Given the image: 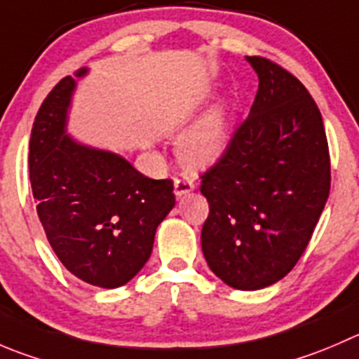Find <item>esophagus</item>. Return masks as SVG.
Wrapping results in <instances>:
<instances>
[{
	"instance_id": "34e87169",
	"label": "esophagus",
	"mask_w": 359,
	"mask_h": 359,
	"mask_svg": "<svg viewBox=\"0 0 359 359\" xmlns=\"http://www.w3.org/2000/svg\"><path fill=\"white\" fill-rule=\"evenodd\" d=\"M193 189H194V184L191 182L189 179H186V177H182V179H175V182H173V193H175L177 198L191 193Z\"/></svg>"
}]
</instances>
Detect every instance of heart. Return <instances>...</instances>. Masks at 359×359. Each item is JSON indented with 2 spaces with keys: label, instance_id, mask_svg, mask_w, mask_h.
Here are the masks:
<instances>
[{
  "label": "heart",
  "instance_id": "b5f03b06",
  "mask_svg": "<svg viewBox=\"0 0 359 359\" xmlns=\"http://www.w3.org/2000/svg\"><path fill=\"white\" fill-rule=\"evenodd\" d=\"M228 145V114L222 105L212 109L182 138L179 151L184 161L193 166L214 163Z\"/></svg>",
  "mask_w": 359,
  "mask_h": 359
}]
</instances>
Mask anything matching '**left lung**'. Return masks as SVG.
<instances>
[{"instance_id": "1", "label": "left lung", "mask_w": 359, "mask_h": 359, "mask_svg": "<svg viewBox=\"0 0 359 359\" xmlns=\"http://www.w3.org/2000/svg\"><path fill=\"white\" fill-rule=\"evenodd\" d=\"M259 87L217 161L200 175L208 201L201 249L235 290L272 286L305 252L332 184L328 140L304 83L261 55Z\"/></svg>"}]
</instances>
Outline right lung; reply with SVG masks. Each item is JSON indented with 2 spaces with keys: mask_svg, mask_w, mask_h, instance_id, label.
<instances>
[{
  "mask_svg": "<svg viewBox=\"0 0 359 359\" xmlns=\"http://www.w3.org/2000/svg\"><path fill=\"white\" fill-rule=\"evenodd\" d=\"M73 89L72 76L59 80L34 117L29 182L45 235L66 270L112 290L151 257L156 229L175 205L173 180L149 179L121 156L65 135Z\"/></svg>",
  "mask_w": 359,
  "mask_h": 359,
  "instance_id": "right-lung-1",
  "label": "right lung"
}]
</instances>
